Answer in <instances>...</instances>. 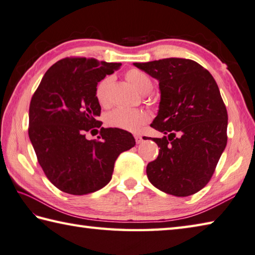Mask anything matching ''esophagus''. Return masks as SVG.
Masks as SVG:
<instances>
[{
	"mask_svg": "<svg viewBox=\"0 0 255 255\" xmlns=\"http://www.w3.org/2000/svg\"><path fill=\"white\" fill-rule=\"evenodd\" d=\"M134 139H136V142L137 143H140L142 141L141 134H134Z\"/></svg>",
	"mask_w": 255,
	"mask_h": 255,
	"instance_id": "esophagus-1",
	"label": "esophagus"
}]
</instances>
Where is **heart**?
Instances as JSON below:
<instances>
[{
	"label": "heart",
	"mask_w": 255,
	"mask_h": 255,
	"mask_svg": "<svg viewBox=\"0 0 255 255\" xmlns=\"http://www.w3.org/2000/svg\"><path fill=\"white\" fill-rule=\"evenodd\" d=\"M127 83L140 95H147L151 92L152 82L146 73L139 69H130L125 75ZM111 78H104L96 87V98L102 105L107 103V89ZM149 121V115L142 109H128L119 107L107 115L106 123L108 126L123 129V130L137 132Z\"/></svg>",
	"instance_id": "1"
}]
</instances>
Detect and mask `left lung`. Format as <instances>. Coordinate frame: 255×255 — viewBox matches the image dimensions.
<instances>
[{
	"instance_id": "obj_1",
	"label": "left lung",
	"mask_w": 255,
	"mask_h": 255,
	"mask_svg": "<svg viewBox=\"0 0 255 255\" xmlns=\"http://www.w3.org/2000/svg\"><path fill=\"white\" fill-rule=\"evenodd\" d=\"M159 82L160 103L150 126L163 133L147 176L159 190L176 197L200 191L210 181L227 146L228 113L206 68L186 58L133 63Z\"/></svg>"
}]
</instances>
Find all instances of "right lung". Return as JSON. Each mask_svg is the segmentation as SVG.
<instances>
[{"label": "right lung", "instance_id": "1", "mask_svg": "<svg viewBox=\"0 0 255 255\" xmlns=\"http://www.w3.org/2000/svg\"><path fill=\"white\" fill-rule=\"evenodd\" d=\"M121 63L66 57L48 68L29 104L28 136L44 173L74 196L92 193L111 181L119 154L136 141L130 132L101 128L99 140L86 133L101 128L97 84Z\"/></svg>", "mask_w": 255, "mask_h": 255}]
</instances>
